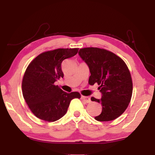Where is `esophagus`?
<instances>
[{"label":"esophagus","mask_w":155,"mask_h":155,"mask_svg":"<svg viewBox=\"0 0 155 155\" xmlns=\"http://www.w3.org/2000/svg\"><path fill=\"white\" fill-rule=\"evenodd\" d=\"M81 99H82V101H83V102H85V103H90V101H91L90 98H89V97H87V96H81Z\"/></svg>","instance_id":"1"}]
</instances>
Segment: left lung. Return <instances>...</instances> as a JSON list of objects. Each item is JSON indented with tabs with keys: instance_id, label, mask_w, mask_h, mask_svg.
<instances>
[{
	"instance_id": "left-lung-1",
	"label": "left lung",
	"mask_w": 155,
	"mask_h": 155,
	"mask_svg": "<svg viewBox=\"0 0 155 155\" xmlns=\"http://www.w3.org/2000/svg\"><path fill=\"white\" fill-rule=\"evenodd\" d=\"M78 54L90 68L89 84H98L102 93L101 99L91 98L103 107L94 118L100 122L117 118L127 109L133 93L132 78L126 63L114 52L96 47L81 48Z\"/></svg>"
}]
</instances>
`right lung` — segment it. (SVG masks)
Returning <instances> with one entry per match:
<instances>
[{
  "mask_svg": "<svg viewBox=\"0 0 155 155\" xmlns=\"http://www.w3.org/2000/svg\"><path fill=\"white\" fill-rule=\"evenodd\" d=\"M78 48L44 52L31 61L22 82L23 97L31 112L46 122H54L66 114L70 101L80 98L77 91L65 92L54 83L64 77L61 63L77 54Z\"/></svg>",
  "mask_w": 155,
  "mask_h": 155,
  "instance_id": "1",
  "label": "right lung"
}]
</instances>
